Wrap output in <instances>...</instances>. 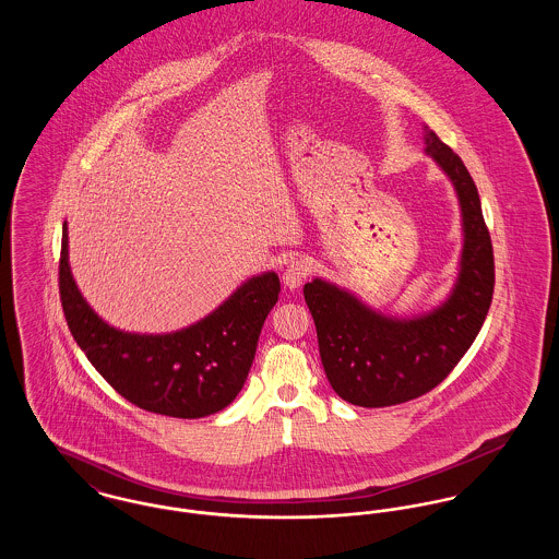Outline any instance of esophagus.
Segmentation results:
<instances>
[{"mask_svg": "<svg viewBox=\"0 0 559 559\" xmlns=\"http://www.w3.org/2000/svg\"><path fill=\"white\" fill-rule=\"evenodd\" d=\"M308 275H310L308 262H306V260H293V262L286 266L282 280H284V286H286V288L295 290V288H299V286L304 284V280H306Z\"/></svg>", "mask_w": 559, "mask_h": 559, "instance_id": "obj_1", "label": "esophagus"}]
</instances>
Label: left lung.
I'll return each mask as SVG.
<instances>
[{"label":"left lung","mask_w":559,"mask_h":559,"mask_svg":"<svg viewBox=\"0 0 559 559\" xmlns=\"http://www.w3.org/2000/svg\"><path fill=\"white\" fill-rule=\"evenodd\" d=\"M424 131V153L450 178L461 206L463 249L448 299L421 314L392 317L326 280L304 286L333 392L366 408L400 404L437 388L474 344L492 301V245L476 182L435 131Z\"/></svg>","instance_id":"1"}]
</instances>
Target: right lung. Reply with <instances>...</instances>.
<instances>
[{
	"label": "right lung",
	"instance_id": "add662e5",
	"mask_svg": "<svg viewBox=\"0 0 559 559\" xmlns=\"http://www.w3.org/2000/svg\"><path fill=\"white\" fill-rule=\"evenodd\" d=\"M280 277H249L209 317L171 333H131L100 319L83 299L62 228L60 299L69 329L98 374L135 406L198 419L226 408L249 374L262 324L277 304Z\"/></svg>",
	"mask_w": 559,
	"mask_h": 559
}]
</instances>
